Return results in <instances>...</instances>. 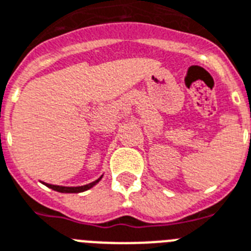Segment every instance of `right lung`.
I'll use <instances>...</instances> for the list:
<instances>
[{
  "instance_id": "1",
  "label": "right lung",
  "mask_w": 251,
  "mask_h": 251,
  "mask_svg": "<svg viewBox=\"0 0 251 251\" xmlns=\"http://www.w3.org/2000/svg\"><path fill=\"white\" fill-rule=\"evenodd\" d=\"M103 176V175H101ZM101 176L99 179H97L95 182L93 183H89V184L86 185H81V187H63V185H54V184H48V183H44L46 187H49V188L54 189V191H58V192H62V193H79V192H85V191H87V189L93 188L94 185L97 184L99 180L101 179Z\"/></svg>"
}]
</instances>
